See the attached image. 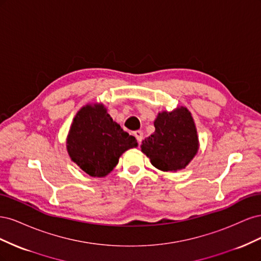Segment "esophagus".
<instances>
[{"mask_svg": "<svg viewBox=\"0 0 261 261\" xmlns=\"http://www.w3.org/2000/svg\"><path fill=\"white\" fill-rule=\"evenodd\" d=\"M134 136L137 138L138 143L140 144L141 140H143V138H144V133L141 132V130H136V132H134Z\"/></svg>", "mask_w": 261, "mask_h": 261, "instance_id": "1", "label": "esophagus"}]
</instances>
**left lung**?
Instances as JSON below:
<instances>
[{
	"label": "left lung",
	"instance_id": "8db88e82",
	"mask_svg": "<svg viewBox=\"0 0 261 261\" xmlns=\"http://www.w3.org/2000/svg\"><path fill=\"white\" fill-rule=\"evenodd\" d=\"M155 130L143 140L141 151L161 171L184 169L198 151V137L191 112L180 107L161 112L154 121Z\"/></svg>",
	"mask_w": 261,
	"mask_h": 261
}]
</instances>
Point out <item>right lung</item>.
I'll return each instance as SVG.
<instances>
[{"instance_id": "obj_1", "label": "right lung", "mask_w": 261, "mask_h": 261, "mask_svg": "<svg viewBox=\"0 0 261 261\" xmlns=\"http://www.w3.org/2000/svg\"><path fill=\"white\" fill-rule=\"evenodd\" d=\"M136 138L123 130L102 106H86L74 118L67 138L72 160L93 177L108 175L122 153L137 147Z\"/></svg>"}]
</instances>
